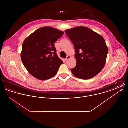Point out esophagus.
Here are the masks:
<instances>
[{"mask_svg": "<svg viewBox=\"0 0 128 128\" xmlns=\"http://www.w3.org/2000/svg\"><path fill=\"white\" fill-rule=\"evenodd\" d=\"M70 58V56H67V58H66V60H68Z\"/></svg>", "mask_w": 128, "mask_h": 128, "instance_id": "1", "label": "esophagus"}]
</instances>
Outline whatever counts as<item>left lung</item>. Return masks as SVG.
<instances>
[{
  "instance_id": "1",
  "label": "left lung",
  "mask_w": 128,
  "mask_h": 128,
  "mask_svg": "<svg viewBox=\"0 0 128 128\" xmlns=\"http://www.w3.org/2000/svg\"><path fill=\"white\" fill-rule=\"evenodd\" d=\"M72 42L76 66L71 69L73 75L81 79H91L105 65L108 48L103 37L85 27H76L65 31Z\"/></svg>"
}]
</instances>
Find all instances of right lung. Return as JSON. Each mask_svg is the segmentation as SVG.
Masks as SVG:
<instances>
[{"label":"right lung","instance_id":"right-lung-1","mask_svg":"<svg viewBox=\"0 0 128 128\" xmlns=\"http://www.w3.org/2000/svg\"><path fill=\"white\" fill-rule=\"evenodd\" d=\"M63 34V31L43 27L25 40L21 60L32 76L40 80H46L56 75L63 62L57 55L54 43Z\"/></svg>","mask_w":128,"mask_h":128}]
</instances>
